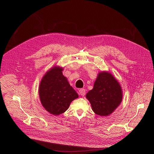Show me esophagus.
<instances>
[{"label":"esophagus","instance_id":"esophagus-1","mask_svg":"<svg viewBox=\"0 0 154 154\" xmlns=\"http://www.w3.org/2000/svg\"><path fill=\"white\" fill-rule=\"evenodd\" d=\"M79 94L81 95L82 96H84L85 95V90L84 88H80L79 90Z\"/></svg>","mask_w":154,"mask_h":154}]
</instances>
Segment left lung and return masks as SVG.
Wrapping results in <instances>:
<instances>
[{
	"label": "left lung",
	"mask_w": 154,
	"mask_h": 154,
	"mask_svg": "<svg viewBox=\"0 0 154 154\" xmlns=\"http://www.w3.org/2000/svg\"><path fill=\"white\" fill-rule=\"evenodd\" d=\"M92 109L97 115L111 114L122 103V89L112 74L103 71L98 73L94 87L86 94Z\"/></svg>",
	"instance_id": "8db88e82"
}]
</instances>
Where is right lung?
<instances>
[{"instance_id":"1","label":"right lung","mask_w":154,"mask_h":154,"mask_svg":"<svg viewBox=\"0 0 154 154\" xmlns=\"http://www.w3.org/2000/svg\"><path fill=\"white\" fill-rule=\"evenodd\" d=\"M63 68L54 66L45 74L39 85V96L44 108L58 116L66 112L71 102L78 97L75 90L63 75Z\"/></svg>"}]
</instances>
